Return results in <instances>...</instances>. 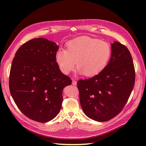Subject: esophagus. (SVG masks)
<instances>
[{
	"mask_svg": "<svg viewBox=\"0 0 146 146\" xmlns=\"http://www.w3.org/2000/svg\"><path fill=\"white\" fill-rule=\"evenodd\" d=\"M72 84L74 85H76V84H77V82H76V81H75V80H73L72 81Z\"/></svg>",
	"mask_w": 146,
	"mask_h": 146,
	"instance_id": "esophagus-1",
	"label": "esophagus"
}]
</instances>
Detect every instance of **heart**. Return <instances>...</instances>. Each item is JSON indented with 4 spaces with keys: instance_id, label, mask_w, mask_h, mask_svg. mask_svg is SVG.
<instances>
[{
    "instance_id": "obj_1",
    "label": "heart",
    "mask_w": 146,
    "mask_h": 146,
    "mask_svg": "<svg viewBox=\"0 0 146 146\" xmlns=\"http://www.w3.org/2000/svg\"><path fill=\"white\" fill-rule=\"evenodd\" d=\"M100 63V61H99V60H91V63L90 64V65H88V67H89V66H90L91 67V66H97L98 64H99Z\"/></svg>"
}]
</instances>
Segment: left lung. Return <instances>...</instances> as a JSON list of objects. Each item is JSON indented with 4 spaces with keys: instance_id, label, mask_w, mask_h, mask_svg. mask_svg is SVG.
<instances>
[{
    "instance_id": "obj_1",
    "label": "left lung",
    "mask_w": 146,
    "mask_h": 146,
    "mask_svg": "<svg viewBox=\"0 0 146 146\" xmlns=\"http://www.w3.org/2000/svg\"><path fill=\"white\" fill-rule=\"evenodd\" d=\"M58 48L46 38H35L22 45L13 60L11 95L21 111L36 122H47L57 116L64 88L72 83L56 62Z\"/></svg>"
}]
</instances>
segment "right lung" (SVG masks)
<instances>
[{"instance_id": "1", "label": "right lung", "mask_w": 146, "mask_h": 146, "mask_svg": "<svg viewBox=\"0 0 146 146\" xmlns=\"http://www.w3.org/2000/svg\"><path fill=\"white\" fill-rule=\"evenodd\" d=\"M111 46V58L104 69L93 77L77 82L84 113L99 122L108 121L122 111L135 85V68L129 50L117 41Z\"/></svg>"}]
</instances>
